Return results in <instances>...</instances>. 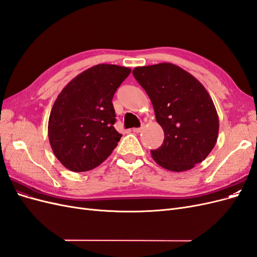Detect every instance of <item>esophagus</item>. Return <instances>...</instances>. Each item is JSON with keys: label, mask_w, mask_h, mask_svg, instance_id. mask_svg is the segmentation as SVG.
<instances>
[{"label": "esophagus", "mask_w": 257, "mask_h": 257, "mask_svg": "<svg viewBox=\"0 0 257 257\" xmlns=\"http://www.w3.org/2000/svg\"><path fill=\"white\" fill-rule=\"evenodd\" d=\"M133 132L134 133H141L142 127H135V128H133Z\"/></svg>", "instance_id": "1"}]
</instances>
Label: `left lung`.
Wrapping results in <instances>:
<instances>
[{
	"instance_id": "8db88e82",
	"label": "left lung",
	"mask_w": 257,
	"mask_h": 257,
	"mask_svg": "<svg viewBox=\"0 0 257 257\" xmlns=\"http://www.w3.org/2000/svg\"><path fill=\"white\" fill-rule=\"evenodd\" d=\"M146 90L164 142L151 150L153 160L170 172H185L212 151L219 134V116L209 93L195 77L173 63L133 69Z\"/></svg>"
}]
</instances>
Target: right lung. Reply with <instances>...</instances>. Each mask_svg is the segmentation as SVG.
I'll return each instance as SVG.
<instances>
[{
    "mask_svg": "<svg viewBox=\"0 0 257 257\" xmlns=\"http://www.w3.org/2000/svg\"><path fill=\"white\" fill-rule=\"evenodd\" d=\"M131 68L98 64L69 81L58 95L48 121L51 149L61 164L88 172L109 157L122 135L115 131L112 97Z\"/></svg>",
    "mask_w": 257,
    "mask_h": 257,
    "instance_id": "right-lung-1",
    "label": "right lung"
}]
</instances>
